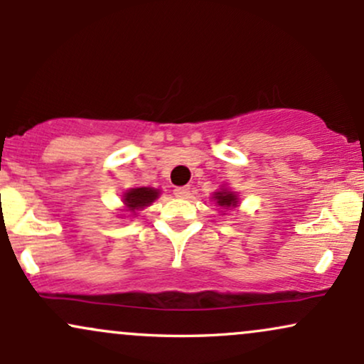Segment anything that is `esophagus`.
I'll return each mask as SVG.
<instances>
[{
    "label": "esophagus",
    "mask_w": 364,
    "mask_h": 364,
    "mask_svg": "<svg viewBox=\"0 0 364 364\" xmlns=\"http://www.w3.org/2000/svg\"><path fill=\"white\" fill-rule=\"evenodd\" d=\"M174 195L178 196V198H186L188 195H190V188L188 186H179L174 190Z\"/></svg>",
    "instance_id": "1"
}]
</instances>
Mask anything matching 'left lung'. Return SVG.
Here are the masks:
<instances>
[{"instance_id": "8db88e82", "label": "left lung", "mask_w": 364, "mask_h": 364, "mask_svg": "<svg viewBox=\"0 0 364 364\" xmlns=\"http://www.w3.org/2000/svg\"><path fill=\"white\" fill-rule=\"evenodd\" d=\"M212 200H214L217 207L224 208V210H231V208L240 207V196H237L236 191L229 190L225 185L212 193Z\"/></svg>"}]
</instances>
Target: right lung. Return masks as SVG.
Wrapping results in <instances>:
<instances>
[{"label":"right lung","instance_id":"obj_1","mask_svg":"<svg viewBox=\"0 0 364 364\" xmlns=\"http://www.w3.org/2000/svg\"><path fill=\"white\" fill-rule=\"evenodd\" d=\"M161 195V190L150 186H140V188H128L124 193L121 195V202H123V210L128 212L129 215H136V212L144 210L145 207L152 205L154 202Z\"/></svg>","mask_w":364,"mask_h":364}]
</instances>
